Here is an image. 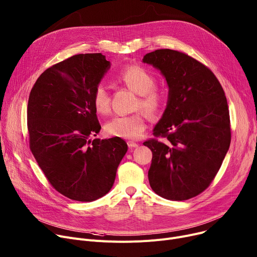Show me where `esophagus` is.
<instances>
[{
    "instance_id": "34e87169",
    "label": "esophagus",
    "mask_w": 257,
    "mask_h": 257,
    "mask_svg": "<svg viewBox=\"0 0 257 257\" xmlns=\"http://www.w3.org/2000/svg\"><path fill=\"white\" fill-rule=\"evenodd\" d=\"M127 145H128V147L129 148H138L139 147V144L138 143H134V142H131V141H129L128 143H127Z\"/></svg>"
}]
</instances>
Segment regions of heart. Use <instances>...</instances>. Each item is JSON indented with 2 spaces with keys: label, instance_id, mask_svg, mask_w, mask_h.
I'll list each match as a JSON object with an SVG mask.
<instances>
[{
  "label": "heart",
  "instance_id": "obj_1",
  "mask_svg": "<svg viewBox=\"0 0 257 257\" xmlns=\"http://www.w3.org/2000/svg\"><path fill=\"white\" fill-rule=\"evenodd\" d=\"M117 80L139 95L136 108H142L150 116L159 115L166 101V93L156 87V77L146 68L139 65L127 66L117 73ZM92 102L97 112L106 114L110 110V96L103 83L95 85L92 92ZM147 129L146 115L136 112L129 115H115L105 124V132L114 138L135 140Z\"/></svg>",
  "mask_w": 257,
  "mask_h": 257
}]
</instances>
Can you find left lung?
<instances>
[{"instance_id":"obj_1","label":"left lung","mask_w":257,"mask_h":257,"mask_svg":"<svg viewBox=\"0 0 257 257\" xmlns=\"http://www.w3.org/2000/svg\"><path fill=\"white\" fill-rule=\"evenodd\" d=\"M144 63L162 73L168 101L154 136L144 143L153 158L149 182L169 200L192 198L210 186L229 149L231 132L225 93L215 74L182 51L157 49Z\"/></svg>"}]
</instances>
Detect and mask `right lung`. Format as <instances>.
<instances>
[{"label":"right lung","instance_id":"add662e5","mask_svg":"<svg viewBox=\"0 0 257 257\" xmlns=\"http://www.w3.org/2000/svg\"><path fill=\"white\" fill-rule=\"evenodd\" d=\"M109 67L101 54L75 55L46 69L29 96L32 154L50 185L73 200L105 195L128 150L119 138L90 140L101 129L92 92Z\"/></svg>","mask_w":257,"mask_h":257}]
</instances>
